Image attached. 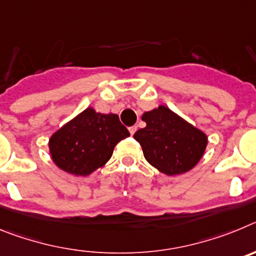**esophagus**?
Returning a JSON list of instances; mask_svg holds the SVG:
<instances>
[{
	"label": "esophagus",
	"mask_w": 256,
	"mask_h": 256,
	"mask_svg": "<svg viewBox=\"0 0 256 256\" xmlns=\"http://www.w3.org/2000/svg\"><path fill=\"white\" fill-rule=\"evenodd\" d=\"M136 130H137V126H130V134H134Z\"/></svg>",
	"instance_id": "esophagus-1"
}]
</instances>
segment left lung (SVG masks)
Instances as JSON below:
<instances>
[{"label": "left lung", "mask_w": 256, "mask_h": 256, "mask_svg": "<svg viewBox=\"0 0 256 256\" xmlns=\"http://www.w3.org/2000/svg\"><path fill=\"white\" fill-rule=\"evenodd\" d=\"M146 123L134 133L144 159L166 176L191 170L202 158L208 137L164 105L142 115Z\"/></svg>", "instance_id": "obj_1"}]
</instances>
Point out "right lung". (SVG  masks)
Listing matches in <instances>:
<instances>
[{"label": "right lung", "instance_id": "right-lung-1", "mask_svg": "<svg viewBox=\"0 0 256 256\" xmlns=\"http://www.w3.org/2000/svg\"><path fill=\"white\" fill-rule=\"evenodd\" d=\"M126 137L130 132L116 114H101L87 108L51 136L50 154L64 172L88 176L104 166L118 142Z\"/></svg>", "mask_w": 256, "mask_h": 256}]
</instances>
